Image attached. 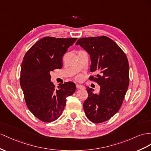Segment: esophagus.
<instances>
[{
	"mask_svg": "<svg viewBox=\"0 0 151 151\" xmlns=\"http://www.w3.org/2000/svg\"><path fill=\"white\" fill-rule=\"evenodd\" d=\"M76 88H84V86H82V85H80V84H76Z\"/></svg>",
	"mask_w": 151,
	"mask_h": 151,
	"instance_id": "esophagus-1",
	"label": "esophagus"
}]
</instances>
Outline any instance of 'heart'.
Here are the masks:
<instances>
[{
	"label": "heart",
	"mask_w": 151,
	"mask_h": 151,
	"mask_svg": "<svg viewBox=\"0 0 151 151\" xmlns=\"http://www.w3.org/2000/svg\"><path fill=\"white\" fill-rule=\"evenodd\" d=\"M81 77H82V76H81V75H78V76H76V78L79 80V79H80V78H81Z\"/></svg>",
	"instance_id": "obj_1"
}]
</instances>
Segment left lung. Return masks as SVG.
Listing matches in <instances>:
<instances>
[{"label":"left lung","instance_id":"1","mask_svg":"<svg viewBox=\"0 0 151 151\" xmlns=\"http://www.w3.org/2000/svg\"><path fill=\"white\" fill-rule=\"evenodd\" d=\"M76 45L90 55V71L96 72L89 79L100 86L99 93L87 87L88 98L83 110L88 120L101 123L117 112L121 108L129 86V63L126 54L112 40L106 36L80 38Z\"/></svg>","mask_w":151,"mask_h":151}]
</instances>
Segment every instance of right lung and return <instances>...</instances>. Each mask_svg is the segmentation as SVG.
Here are the masks:
<instances>
[{"label":"right lung","instance_id":"add662e5","mask_svg":"<svg viewBox=\"0 0 151 151\" xmlns=\"http://www.w3.org/2000/svg\"><path fill=\"white\" fill-rule=\"evenodd\" d=\"M76 40L45 37L27 52L23 59L20 82L26 105L42 122H51L59 118L66 98L75 92L76 85L72 82L60 83L55 89L50 73L63 68V57Z\"/></svg>","mask_w":151,"mask_h":151}]
</instances>
